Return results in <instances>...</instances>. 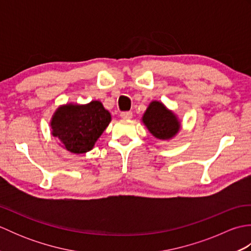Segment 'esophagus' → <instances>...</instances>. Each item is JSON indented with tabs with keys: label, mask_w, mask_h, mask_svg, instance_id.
I'll return each mask as SVG.
<instances>
[{
	"label": "esophagus",
	"mask_w": 251,
	"mask_h": 251,
	"mask_svg": "<svg viewBox=\"0 0 251 251\" xmlns=\"http://www.w3.org/2000/svg\"><path fill=\"white\" fill-rule=\"evenodd\" d=\"M121 117L124 120H130L132 117V112L130 111H126V112H122Z\"/></svg>",
	"instance_id": "obj_1"
}]
</instances>
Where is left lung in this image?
<instances>
[{"label": "left lung", "mask_w": 251, "mask_h": 251, "mask_svg": "<svg viewBox=\"0 0 251 251\" xmlns=\"http://www.w3.org/2000/svg\"><path fill=\"white\" fill-rule=\"evenodd\" d=\"M142 122L151 134L159 140H169L178 134L181 123L173 111L159 101H152L142 116Z\"/></svg>", "instance_id": "obj_1"}]
</instances>
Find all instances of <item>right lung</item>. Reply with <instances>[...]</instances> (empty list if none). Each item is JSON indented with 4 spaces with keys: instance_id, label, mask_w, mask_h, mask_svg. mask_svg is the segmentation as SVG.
<instances>
[{
    "instance_id": "right-lung-1",
    "label": "right lung",
    "mask_w": 251,
    "mask_h": 251,
    "mask_svg": "<svg viewBox=\"0 0 251 251\" xmlns=\"http://www.w3.org/2000/svg\"><path fill=\"white\" fill-rule=\"evenodd\" d=\"M111 122V114L98 100L87 104L67 103L51 117V134L71 153H86L94 148Z\"/></svg>"
}]
</instances>
